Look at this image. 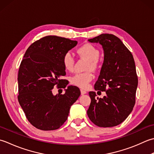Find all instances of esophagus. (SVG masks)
<instances>
[{"instance_id": "1", "label": "esophagus", "mask_w": 154, "mask_h": 154, "mask_svg": "<svg viewBox=\"0 0 154 154\" xmlns=\"http://www.w3.org/2000/svg\"><path fill=\"white\" fill-rule=\"evenodd\" d=\"M80 92H81L82 95H84V94H86V91L84 90H80Z\"/></svg>"}]
</instances>
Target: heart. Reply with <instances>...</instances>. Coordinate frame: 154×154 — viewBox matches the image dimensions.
<instances>
[{
    "instance_id": "obj_1",
    "label": "heart",
    "mask_w": 154,
    "mask_h": 154,
    "mask_svg": "<svg viewBox=\"0 0 154 154\" xmlns=\"http://www.w3.org/2000/svg\"><path fill=\"white\" fill-rule=\"evenodd\" d=\"M77 53L80 57L86 59L89 63L87 65V69L95 70L98 66V59L100 56L99 50L91 44H85L77 49ZM74 58L70 52H66L62 57V64L67 71L73 70L74 66ZM93 79V74L86 72L75 74L71 78V82L73 85L82 89H86L89 86L90 82Z\"/></svg>"
}]
</instances>
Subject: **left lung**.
Returning a JSON list of instances; mask_svg holds the SVG:
<instances>
[{"instance_id":"left-lung-1","label":"left lung","mask_w":154,"mask_h":154,"mask_svg":"<svg viewBox=\"0 0 154 154\" xmlns=\"http://www.w3.org/2000/svg\"><path fill=\"white\" fill-rule=\"evenodd\" d=\"M88 41L102 46L104 58L94 88L104 91L106 96L96 98V92H90L87 114L99 127H114L128 118L136 102L138 79L134 60L121 40L113 34H102Z\"/></svg>"}]
</instances>
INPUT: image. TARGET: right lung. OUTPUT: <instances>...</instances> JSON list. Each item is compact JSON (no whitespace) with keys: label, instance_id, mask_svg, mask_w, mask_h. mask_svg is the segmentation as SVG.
Wrapping results in <instances>:
<instances>
[{"label":"right lung","instance_id":"add662e5","mask_svg":"<svg viewBox=\"0 0 154 154\" xmlns=\"http://www.w3.org/2000/svg\"><path fill=\"white\" fill-rule=\"evenodd\" d=\"M78 42L66 38L47 36L27 49L18 74V100L30 123L48 131L60 128L66 121L71 106L80 95V89L68 86L64 94L54 95V86L65 88L66 80L62 57Z\"/></svg>","mask_w":154,"mask_h":154}]
</instances>
